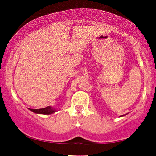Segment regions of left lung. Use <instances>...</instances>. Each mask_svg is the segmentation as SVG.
Instances as JSON below:
<instances>
[{"instance_id":"8db88e82","label":"left lung","mask_w":156,"mask_h":156,"mask_svg":"<svg viewBox=\"0 0 156 156\" xmlns=\"http://www.w3.org/2000/svg\"><path fill=\"white\" fill-rule=\"evenodd\" d=\"M127 114H124V115H122V116H121H121H125V115H127Z\"/></svg>"}]
</instances>
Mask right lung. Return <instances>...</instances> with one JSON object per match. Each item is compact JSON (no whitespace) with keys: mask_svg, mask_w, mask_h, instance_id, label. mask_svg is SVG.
<instances>
[{"mask_svg":"<svg viewBox=\"0 0 156 156\" xmlns=\"http://www.w3.org/2000/svg\"><path fill=\"white\" fill-rule=\"evenodd\" d=\"M29 110H31L35 114H51L57 112L56 109L51 107V106H48L46 108L41 109H29Z\"/></svg>","mask_w":156,"mask_h":156,"instance_id":"1","label":"right lung"}]
</instances>
